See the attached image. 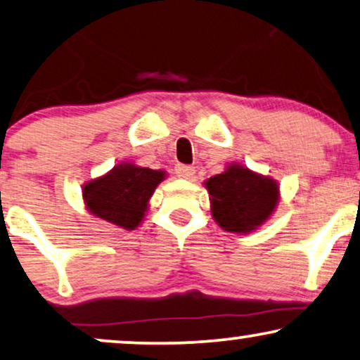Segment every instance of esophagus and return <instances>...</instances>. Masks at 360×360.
<instances>
[{
  "label": "esophagus",
  "instance_id": "esophagus-1",
  "mask_svg": "<svg viewBox=\"0 0 360 360\" xmlns=\"http://www.w3.org/2000/svg\"><path fill=\"white\" fill-rule=\"evenodd\" d=\"M175 174H176V176H180V179H193V175H195V167L184 165V163H179V165L175 167Z\"/></svg>",
  "mask_w": 360,
  "mask_h": 360
}]
</instances>
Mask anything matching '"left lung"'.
<instances>
[{
	"label": "left lung",
	"instance_id": "obj_1",
	"mask_svg": "<svg viewBox=\"0 0 360 360\" xmlns=\"http://www.w3.org/2000/svg\"><path fill=\"white\" fill-rule=\"evenodd\" d=\"M205 185L212 197L213 218L226 231L256 230L278 203V185L240 165H231Z\"/></svg>",
	"mask_w": 360,
	"mask_h": 360
}]
</instances>
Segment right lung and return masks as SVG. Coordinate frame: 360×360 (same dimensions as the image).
I'll list each match as a JSON object with an SVG mask.
<instances>
[{"mask_svg":"<svg viewBox=\"0 0 360 360\" xmlns=\"http://www.w3.org/2000/svg\"><path fill=\"white\" fill-rule=\"evenodd\" d=\"M162 180L163 172L119 165L110 174L86 185L84 198L96 217L125 230H134L142 221L148 198Z\"/></svg>","mask_w":360,"mask_h":360,"instance_id":"1","label":"right lung"}]
</instances>
